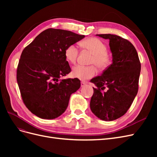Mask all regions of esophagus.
<instances>
[{
    "instance_id": "esophagus-1",
    "label": "esophagus",
    "mask_w": 157,
    "mask_h": 157,
    "mask_svg": "<svg viewBox=\"0 0 157 157\" xmlns=\"http://www.w3.org/2000/svg\"><path fill=\"white\" fill-rule=\"evenodd\" d=\"M87 83L85 81H81V87H84L85 86H86Z\"/></svg>"
}]
</instances>
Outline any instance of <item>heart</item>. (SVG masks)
<instances>
[{"label": "heart", "instance_id": "b5f03b06", "mask_svg": "<svg viewBox=\"0 0 157 157\" xmlns=\"http://www.w3.org/2000/svg\"><path fill=\"white\" fill-rule=\"evenodd\" d=\"M80 46L93 54L90 63L96 65L100 70L106 69L109 65L111 58L107 51L106 44L97 38H89L80 42ZM78 55V50L75 44L67 47L65 50V57L69 63L75 64ZM97 74V69L94 65L83 66L77 65L73 68L72 75L74 78L79 79H88L92 78Z\"/></svg>", "mask_w": 157, "mask_h": 157}]
</instances>
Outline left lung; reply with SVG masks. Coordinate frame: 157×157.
<instances>
[{
	"label": "left lung",
	"mask_w": 157,
	"mask_h": 157,
	"mask_svg": "<svg viewBox=\"0 0 157 157\" xmlns=\"http://www.w3.org/2000/svg\"><path fill=\"white\" fill-rule=\"evenodd\" d=\"M109 40L113 63L101 76L92 78L95 84L90 106L99 118L112 121L127 112L138 91L141 63L130 42L115 35H96Z\"/></svg>",
	"instance_id": "left-lung-1"
}]
</instances>
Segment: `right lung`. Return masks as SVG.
<instances>
[{
	"label": "right lung",
	"instance_id": "right-lung-1",
	"mask_svg": "<svg viewBox=\"0 0 157 157\" xmlns=\"http://www.w3.org/2000/svg\"><path fill=\"white\" fill-rule=\"evenodd\" d=\"M84 36L69 31L48 29L23 50L17 82L23 103L38 117L54 119L62 115L71 95L80 87L78 78L60 77L71 72L65 49Z\"/></svg>",
	"mask_w": 157,
	"mask_h": 157
}]
</instances>
